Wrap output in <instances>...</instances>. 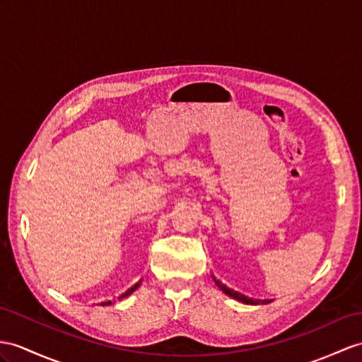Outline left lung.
<instances>
[{
    "label": "left lung",
    "mask_w": 362,
    "mask_h": 362,
    "mask_svg": "<svg viewBox=\"0 0 362 362\" xmlns=\"http://www.w3.org/2000/svg\"><path fill=\"white\" fill-rule=\"evenodd\" d=\"M216 283V286L223 290V292L226 293V295H228L230 298H233V299H236V301H241V303H244V304H250V305H258V304H267V303H270L269 299H252V298H249V296H245V295H243V293H240V292H235V290H232V288H228L227 286H224V284H221L219 283V281H215Z\"/></svg>",
    "instance_id": "8db88e82"
}]
</instances>
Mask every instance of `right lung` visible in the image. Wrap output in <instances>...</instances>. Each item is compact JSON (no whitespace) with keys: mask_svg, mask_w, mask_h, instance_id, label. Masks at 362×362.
<instances>
[{"mask_svg":"<svg viewBox=\"0 0 362 362\" xmlns=\"http://www.w3.org/2000/svg\"><path fill=\"white\" fill-rule=\"evenodd\" d=\"M138 286H139V283H138V284H135L134 287H130V288L127 290V292H126V293H122L119 298H127L130 293H134V292H135V290L138 288ZM109 304H112V303H110V301H107V303H103V305H109Z\"/></svg>","mask_w":362,"mask_h":362,"instance_id":"right-lung-1","label":"right lung"}]
</instances>
